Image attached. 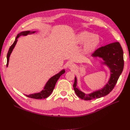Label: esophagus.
<instances>
[{
	"instance_id": "obj_1",
	"label": "esophagus",
	"mask_w": 130,
	"mask_h": 130,
	"mask_svg": "<svg viewBox=\"0 0 130 130\" xmlns=\"http://www.w3.org/2000/svg\"><path fill=\"white\" fill-rule=\"evenodd\" d=\"M69 68L71 70H75L76 68V66L75 64H71L69 66Z\"/></svg>"
}]
</instances>
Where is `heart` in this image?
Returning <instances> with one entry per match:
<instances>
[{
	"instance_id": "obj_1",
	"label": "heart",
	"mask_w": 130,
	"mask_h": 130,
	"mask_svg": "<svg viewBox=\"0 0 130 130\" xmlns=\"http://www.w3.org/2000/svg\"><path fill=\"white\" fill-rule=\"evenodd\" d=\"M72 42L74 44H82L81 52L84 55L93 53L100 43V38L97 35L93 34L87 31H82L77 33L73 37Z\"/></svg>"
}]
</instances>
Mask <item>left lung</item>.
Masks as SVG:
<instances>
[{
  "label": "left lung",
  "instance_id": "1",
  "mask_svg": "<svg viewBox=\"0 0 130 130\" xmlns=\"http://www.w3.org/2000/svg\"><path fill=\"white\" fill-rule=\"evenodd\" d=\"M93 57H99L103 61L101 64L106 65L109 69V78L104 87L89 94L82 92L77 87V78L75 77L73 87L76 95L82 99L90 100L107 95L115 87L124 68L123 50L118 42L100 47L92 55Z\"/></svg>",
  "mask_w": 130,
  "mask_h": 130
}]
</instances>
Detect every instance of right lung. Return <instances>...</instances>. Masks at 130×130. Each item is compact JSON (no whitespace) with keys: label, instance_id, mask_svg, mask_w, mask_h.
I'll return each mask as SVG.
<instances>
[{"label":"right lung","instance_id":"obj_1","mask_svg":"<svg viewBox=\"0 0 130 130\" xmlns=\"http://www.w3.org/2000/svg\"><path fill=\"white\" fill-rule=\"evenodd\" d=\"M35 32H36V31H22V32H20L17 35L16 38L15 39L14 43L9 48L8 53H7V64H6L7 67H8V65H9V58L11 55V54L12 53V52L14 48L15 47V45H16V43L18 41V38L21 36H25V35H27L28 34L29 35L32 34ZM64 73H65V69H63L62 70H61V71L58 73L55 74L52 77H50L49 79V80L47 81V82L45 84L44 88H43V89L40 92L29 94V95H26V94H25V95L29 98H34V99H45V98H48L53 92V90L55 88V85L56 84L57 80H58V78H60V77L63 74H64Z\"/></svg>","mask_w":130,"mask_h":130}]
</instances>
